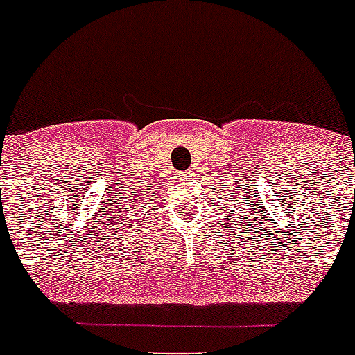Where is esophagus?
I'll use <instances>...</instances> for the list:
<instances>
[{"instance_id":"esophagus-1","label":"esophagus","mask_w":355,"mask_h":355,"mask_svg":"<svg viewBox=\"0 0 355 355\" xmlns=\"http://www.w3.org/2000/svg\"><path fill=\"white\" fill-rule=\"evenodd\" d=\"M180 177H182V178H184V177H186V175H180Z\"/></svg>"}]
</instances>
